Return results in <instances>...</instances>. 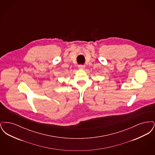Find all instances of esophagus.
Segmentation results:
<instances>
[{"label":"esophagus","mask_w":155,"mask_h":155,"mask_svg":"<svg viewBox=\"0 0 155 155\" xmlns=\"http://www.w3.org/2000/svg\"><path fill=\"white\" fill-rule=\"evenodd\" d=\"M78 68H80V69H83V68H85V65H82V64H80V65H78Z\"/></svg>","instance_id":"1"}]
</instances>
